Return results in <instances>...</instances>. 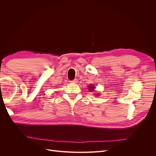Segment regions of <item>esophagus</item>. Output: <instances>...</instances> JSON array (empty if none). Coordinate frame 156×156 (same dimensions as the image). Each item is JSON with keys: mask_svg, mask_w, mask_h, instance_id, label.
<instances>
[{"mask_svg": "<svg viewBox=\"0 0 156 156\" xmlns=\"http://www.w3.org/2000/svg\"><path fill=\"white\" fill-rule=\"evenodd\" d=\"M70 83H78V79H75L73 81H71Z\"/></svg>", "mask_w": 156, "mask_h": 156, "instance_id": "esophagus-1", "label": "esophagus"}]
</instances>
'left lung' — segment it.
<instances>
[{
    "mask_svg": "<svg viewBox=\"0 0 156 156\" xmlns=\"http://www.w3.org/2000/svg\"><path fill=\"white\" fill-rule=\"evenodd\" d=\"M94 88H95V87H94V86L92 85V84L88 86V90H90V91H93L94 90ZM96 96H98V94H97Z\"/></svg>",
    "mask_w": 156,
    "mask_h": 156,
    "instance_id": "left-lung-1",
    "label": "left lung"
}]
</instances>
